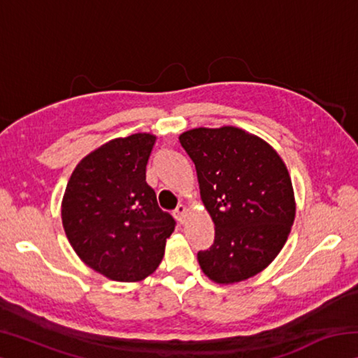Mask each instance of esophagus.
<instances>
[{"label": "esophagus", "instance_id": "esophagus-1", "mask_svg": "<svg viewBox=\"0 0 358 358\" xmlns=\"http://www.w3.org/2000/svg\"><path fill=\"white\" fill-rule=\"evenodd\" d=\"M173 216L177 217L178 222H185V216H186V207H185V205H178V207L173 210Z\"/></svg>", "mask_w": 358, "mask_h": 358}]
</instances>
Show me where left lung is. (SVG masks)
<instances>
[{
	"label": "left lung",
	"mask_w": 358,
	"mask_h": 358,
	"mask_svg": "<svg viewBox=\"0 0 358 358\" xmlns=\"http://www.w3.org/2000/svg\"><path fill=\"white\" fill-rule=\"evenodd\" d=\"M197 171L215 241L197 260L210 280L238 282L262 271L287 240L295 217L292 181L280 155L232 126L180 136Z\"/></svg>",
	"instance_id": "obj_1"
}]
</instances>
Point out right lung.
Instances as JSON below:
<instances>
[{"mask_svg": "<svg viewBox=\"0 0 358 358\" xmlns=\"http://www.w3.org/2000/svg\"><path fill=\"white\" fill-rule=\"evenodd\" d=\"M156 137L132 134L102 145L72 172L62 217L85 264L115 281H138L164 256L175 220L145 181Z\"/></svg>", "mask_w": 358, "mask_h": 358, "instance_id": "1", "label": "right lung"}]
</instances>
